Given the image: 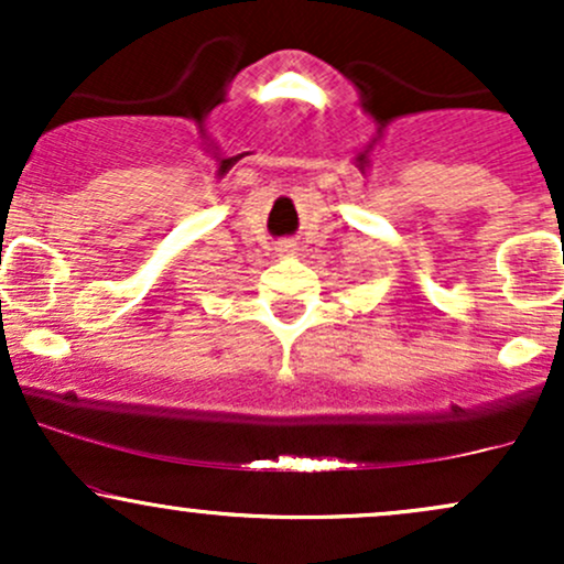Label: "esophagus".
Returning a JSON list of instances; mask_svg holds the SVG:
<instances>
[{"label":"esophagus","mask_w":564,"mask_h":564,"mask_svg":"<svg viewBox=\"0 0 564 564\" xmlns=\"http://www.w3.org/2000/svg\"><path fill=\"white\" fill-rule=\"evenodd\" d=\"M278 251H296V243H291V241H283V243H278Z\"/></svg>","instance_id":"1"}]
</instances>
